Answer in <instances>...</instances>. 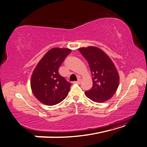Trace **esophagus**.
I'll return each mask as SVG.
<instances>
[{
    "label": "esophagus",
    "instance_id": "34e87169",
    "mask_svg": "<svg viewBox=\"0 0 147 147\" xmlns=\"http://www.w3.org/2000/svg\"><path fill=\"white\" fill-rule=\"evenodd\" d=\"M73 83H74V84H75V83H76V84H80V80H78V81H76V82H73Z\"/></svg>",
    "mask_w": 147,
    "mask_h": 147
}]
</instances>
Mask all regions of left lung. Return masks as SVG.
I'll use <instances>...</instances> for the list:
<instances>
[{"label":"left lung","instance_id":"1","mask_svg":"<svg viewBox=\"0 0 147 147\" xmlns=\"http://www.w3.org/2000/svg\"><path fill=\"white\" fill-rule=\"evenodd\" d=\"M87 60L92 75V87L85 92L88 98L96 102H103L111 99L119 84L117 69L107 55L94 47L78 49Z\"/></svg>","mask_w":147,"mask_h":147}]
</instances>
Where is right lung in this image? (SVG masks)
<instances>
[{"mask_svg":"<svg viewBox=\"0 0 147 147\" xmlns=\"http://www.w3.org/2000/svg\"><path fill=\"white\" fill-rule=\"evenodd\" d=\"M71 50L54 48L49 50L32 74L30 86L34 96L42 104L52 106L67 96L71 83L59 73V68Z\"/></svg>","mask_w":147,"mask_h":147,"instance_id":"add662e5","label":"right lung"}]
</instances>
